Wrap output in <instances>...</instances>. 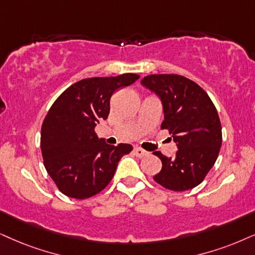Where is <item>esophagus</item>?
I'll use <instances>...</instances> for the list:
<instances>
[{
  "label": "esophagus",
  "mask_w": 255,
  "mask_h": 255,
  "mask_svg": "<svg viewBox=\"0 0 255 255\" xmlns=\"http://www.w3.org/2000/svg\"><path fill=\"white\" fill-rule=\"evenodd\" d=\"M134 154L138 157H143V156L148 155V151H146L144 149H141V148H138V147H135L134 148Z\"/></svg>",
  "instance_id": "1"
}]
</instances>
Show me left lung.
<instances>
[{
  "instance_id": "8db88e82",
  "label": "left lung",
  "mask_w": 255,
  "mask_h": 255,
  "mask_svg": "<svg viewBox=\"0 0 255 255\" xmlns=\"http://www.w3.org/2000/svg\"><path fill=\"white\" fill-rule=\"evenodd\" d=\"M141 83L161 99L165 120L178 146L175 157L155 151L162 168L154 180L167 189L188 191L204 181L214 166L222 142L217 108L207 93L192 80L176 74H154Z\"/></svg>"
}]
</instances>
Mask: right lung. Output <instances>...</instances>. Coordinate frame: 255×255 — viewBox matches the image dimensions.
<instances>
[{
    "label": "right lung",
    "mask_w": 255,
    "mask_h": 255,
    "mask_svg": "<svg viewBox=\"0 0 255 255\" xmlns=\"http://www.w3.org/2000/svg\"><path fill=\"white\" fill-rule=\"evenodd\" d=\"M137 74L90 77L74 83L54 102L41 128V151L48 174L64 195L88 199L107 187L118 163L133 147L111 146L95 126L106 120L113 93L130 86Z\"/></svg>",
    "instance_id": "add662e5"
}]
</instances>
